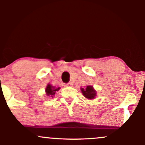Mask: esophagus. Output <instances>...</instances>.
<instances>
[{
  "instance_id": "34e87169",
  "label": "esophagus",
  "mask_w": 145,
  "mask_h": 145,
  "mask_svg": "<svg viewBox=\"0 0 145 145\" xmlns=\"http://www.w3.org/2000/svg\"><path fill=\"white\" fill-rule=\"evenodd\" d=\"M66 86H73V84L71 82H69L68 83V84H66Z\"/></svg>"
}]
</instances>
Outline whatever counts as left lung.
I'll list each match as a JSON object with an SVG mask.
<instances>
[{
	"label": "left lung",
	"instance_id": "1",
	"mask_svg": "<svg viewBox=\"0 0 145 145\" xmlns=\"http://www.w3.org/2000/svg\"><path fill=\"white\" fill-rule=\"evenodd\" d=\"M80 90L84 97H85L88 99H93L97 95V91L94 89L93 86H86L85 88L81 87Z\"/></svg>",
	"mask_w": 145,
	"mask_h": 145
}]
</instances>
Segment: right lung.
Segmentation results:
<instances>
[{
  "instance_id": "add662e5",
  "label": "right lung",
  "mask_w": 145,
  "mask_h": 145,
  "mask_svg": "<svg viewBox=\"0 0 145 145\" xmlns=\"http://www.w3.org/2000/svg\"><path fill=\"white\" fill-rule=\"evenodd\" d=\"M59 89L60 87H56V86H52L50 84H48L45 91H46V94L47 95V96L50 98H53L56 91H59Z\"/></svg>"
}]
</instances>
